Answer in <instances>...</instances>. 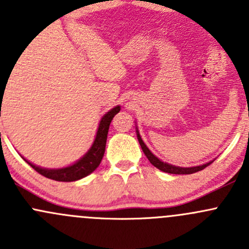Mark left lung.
<instances>
[{"mask_svg":"<svg viewBox=\"0 0 249 249\" xmlns=\"http://www.w3.org/2000/svg\"><path fill=\"white\" fill-rule=\"evenodd\" d=\"M136 132H137V140H139L140 145L141 148H142L143 153H144L145 157L148 158L150 164H152L153 166L157 167V169H159L160 171H164L166 173H173V175H190V173L201 171V170L205 169V167H207L208 165L212 164V161H210L207 162V164H203V165H200V166H194V167H179V166H175V165H171V164H167V162H164L160 159H158V158L155 157L149 149H148L147 145L144 144V142H143L142 139H141L139 130H136Z\"/></svg>","mask_w":249,"mask_h":249,"instance_id":"1","label":"left lung"}]
</instances>
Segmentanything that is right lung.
<instances>
[{
    "mask_svg": "<svg viewBox=\"0 0 249 249\" xmlns=\"http://www.w3.org/2000/svg\"><path fill=\"white\" fill-rule=\"evenodd\" d=\"M2 94H3V92H2ZM2 94L0 92V99L3 97ZM119 110L120 106L114 107V108L110 109L109 112H107L106 114L101 118L94 143H92V145L90 147V149L85 153V155H83V157L80 158L78 161L74 162V164L70 165V166L67 167H62V169H43V167L36 166V165H34L32 162H30L29 160H24L32 167V169L36 170V171L41 173L42 176L50 178V179L57 180V182H73V180H78L80 179V178L87 177L88 175L94 172L95 170L99 167L100 162H101L102 158H104L105 149H106V141L107 135H108L109 124L110 122H112L113 118H114V115L117 114V113H119Z\"/></svg>",
    "mask_w": 249,
    "mask_h": 249,
    "instance_id": "1",
    "label": "right lung"
}]
</instances>
